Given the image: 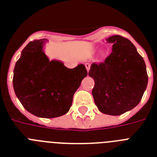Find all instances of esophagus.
<instances>
[{"label": "esophagus", "instance_id": "34e87169", "mask_svg": "<svg viewBox=\"0 0 157 157\" xmlns=\"http://www.w3.org/2000/svg\"><path fill=\"white\" fill-rule=\"evenodd\" d=\"M85 65V67H86V69H87V71L89 72V71H90V63H86Z\"/></svg>", "mask_w": 157, "mask_h": 157}]
</instances>
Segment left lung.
<instances>
[{"label": "left lung", "instance_id": "left-lung-1", "mask_svg": "<svg viewBox=\"0 0 157 157\" xmlns=\"http://www.w3.org/2000/svg\"><path fill=\"white\" fill-rule=\"evenodd\" d=\"M105 40L112 52L104 62L92 63L89 76L95 82L92 94L99 111L117 116L140 103L148 76L144 60L132 42L120 35Z\"/></svg>", "mask_w": 157, "mask_h": 157}]
</instances>
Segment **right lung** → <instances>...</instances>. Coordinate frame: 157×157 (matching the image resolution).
Segmentation results:
<instances>
[{"mask_svg":"<svg viewBox=\"0 0 157 157\" xmlns=\"http://www.w3.org/2000/svg\"><path fill=\"white\" fill-rule=\"evenodd\" d=\"M47 39L30 42L15 63L13 85L28 112L39 118H56L68 112L75 92L88 75L84 64L67 68L50 60L44 52Z\"/></svg>","mask_w":157,"mask_h":157,"instance_id":"add662e5","label":"right lung"}]
</instances>
